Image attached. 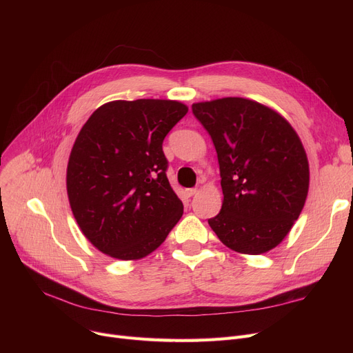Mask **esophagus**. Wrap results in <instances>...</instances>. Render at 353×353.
<instances>
[{
    "label": "esophagus",
    "instance_id": "esophagus-1",
    "mask_svg": "<svg viewBox=\"0 0 353 353\" xmlns=\"http://www.w3.org/2000/svg\"><path fill=\"white\" fill-rule=\"evenodd\" d=\"M197 192H199L197 189H186V190H184V193H186L188 197H193Z\"/></svg>",
    "mask_w": 353,
    "mask_h": 353
}]
</instances>
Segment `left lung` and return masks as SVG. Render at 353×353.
<instances>
[{
	"label": "left lung",
	"instance_id": "left-lung-1",
	"mask_svg": "<svg viewBox=\"0 0 353 353\" xmlns=\"http://www.w3.org/2000/svg\"><path fill=\"white\" fill-rule=\"evenodd\" d=\"M210 134L220 165L223 203L209 219L220 242L242 254H262L289 234L309 192V161L290 123L243 97L192 105Z\"/></svg>",
	"mask_w": 353,
	"mask_h": 353
}]
</instances>
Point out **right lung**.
Masks as SVG:
<instances>
[{"mask_svg": "<svg viewBox=\"0 0 353 353\" xmlns=\"http://www.w3.org/2000/svg\"><path fill=\"white\" fill-rule=\"evenodd\" d=\"M189 111L176 100H114L90 116L71 148L67 194L88 242L120 261L154 252L183 214L165 176L163 140Z\"/></svg>", "mask_w": 353, "mask_h": 353, "instance_id": "1", "label": "right lung"}]
</instances>
